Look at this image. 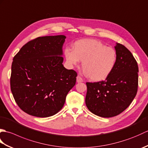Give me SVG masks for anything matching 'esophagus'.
Here are the masks:
<instances>
[{"label": "esophagus", "mask_w": 148, "mask_h": 148, "mask_svg": "<svg viewBox=\"0 0 148 148\" xmlns=\"http://www.w3.org/2000/svg\"><path fill=\"white\" fill-rule=\"evenodd\" d=\"M76 81H77V83H81V82H83V80L80 76H77L76 78Z\"/></svg>", "instance_id": "obj_1"}]
</instances>
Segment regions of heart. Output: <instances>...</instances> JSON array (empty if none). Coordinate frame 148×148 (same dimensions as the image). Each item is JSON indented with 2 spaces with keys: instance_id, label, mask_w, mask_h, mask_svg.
Returning a JSON list of instances; mask_svg holds the SVG:
<instances>
[{
  "instance_id": "1",
  "label": "heart",
  "mask_w": 148,
  "mask_h": 148,
  "mask_svg": "<svg viewBox=\"0 0 148 148\" xmlns=\"http://www.w3.org/2000/svg\"><path fill=\"white\" fill-rule=\"evenodd\" d=\"M66 62L70 68H74L82 62L83 73L95 82L107 79L114 69L117 56L115 50L106 46L98 40L86 39L77 40L72 50L64 51Z\"/></svg>"
}]
</instances>
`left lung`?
Instances as JSON below:
<instances>
[{"mask_svg": "<svg viewBox=\"0 0 148 148\" xmlns=\"http://www.w3.org/2000/svg\"><path fill=\"white\" fill-rule=\"evenodd\" d=\"M116 62L105 81L86 83V105L94 114L103 118L117 116L136 97L138 87L137 63L126 47L116 43Z\"/></svg>", "mask_w": 148, "mask_h": 148, "instance_id": "1", "label": "left lung"}]
</instances>
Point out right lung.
I'll return each mask as SVG.
<instances>
[{
	"label": "right lung",
	"mask_w": 148,
	"mask_h": 148,
	"mask_svg": "<svg viewBox=\"0 0 148 148\" xmlns=\"http://www.w3.org/2000/svg\"><path fill=\"white\" fill-rule=\"evenodd\" d=\"M65 39L64 35L39 37L13 58L11 90L18 106L27 114L39 118L55 115L76 84V72L62 64Z\"/></svg>",
	"instance_id": "right-lung-1"
}]
</instances>
